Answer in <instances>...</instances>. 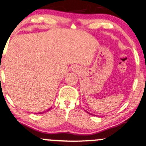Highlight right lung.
Instances as JSON below:
<instances>
[{
	"label": "right lung",
	"mask_w": 146,
	"mask_h": 146,
	"mask_svg": "<svg viewBox=\"0 0 146 146\" xmlns=\"http://www.w3.org/2000/svg\"><path fill=\"white\" fill-rule=\"evenodd\" d=\"M51 108H49V109H48V110H47V111H48V110H49L50 109H51ZM42 113H44V112H42ZM40 113V114H41V113Z\"/></svg>",
	"instance_id": "obj_1"
}]
</instances>
